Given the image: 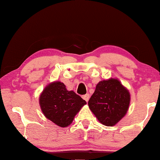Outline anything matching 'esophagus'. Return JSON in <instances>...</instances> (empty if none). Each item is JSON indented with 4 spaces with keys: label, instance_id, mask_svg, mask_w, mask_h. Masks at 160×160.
<instances>
[{
    "label": "esophagus",
    "instance_id": "34e87169",
    "mask_svg": "<svg viewBox=\"0 0 160 160\" xmlns=\"http://www.w3.org/2000/svg\"><path fill=\"white\" fill-rule=\"evenodd\" d=\"M83 99L85 100L86 102H88L89 101V98H90V96H89V94H85V95H84V96H82V97Z\"/></svg>",
    "mask_w": 160,
    "mask_h": 160
}]
</instances>
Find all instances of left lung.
Returning <instances> with one entry per match:
<instances>
[{
  "instance_id": "left-lung-1",
  "label": "left lung",
  "mask_w": 160,
  "mask_h": 160,
  "mask_svg": "<svg viewBox=\"0 0 160 160\" xmlns=\"http://www.w3.org/2000/svg\"><path fill=\"white\" fill-rule=\"evenodd\" d=\"M89 107L105 126H114L127 113L130 104L128 91L116 79L101 81L89 100Z\"/></svg>"
}]
</instances>
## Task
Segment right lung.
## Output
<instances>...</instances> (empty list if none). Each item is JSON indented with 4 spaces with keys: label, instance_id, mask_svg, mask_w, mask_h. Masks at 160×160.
I'll list each match as a JSON object with an SVG mask.
<instances>
[{
    "label": "right lung",
    "instance_id": "1",
    "mask_svg": "<svg viewBox=\"0 0 160 160\" xmlns=\"http://www.w3.org/2000/svg\"><path fill=\"white\" fill-rule=\"evenodd\" d=\"M39 102L45 116L61 127L71 124L75 115L87 104L73 91H67L60 82L47 86L40 95Z\"/></svg>",
    "mask_w": 160,
    "mask_h": 160
}]
</instances>
